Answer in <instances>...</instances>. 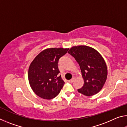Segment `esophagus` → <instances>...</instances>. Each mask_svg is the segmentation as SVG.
Wrapping results in <instances>:
<instances>
[{"label":"esophagus","instance_id":"obj_1","mask_svg":"<svg viewBox=\"0 0 127 127\" xmlns=\"http://www.w3.org/2000/svg\"><path fill=\"white\" fill-rule=\"evenodd\" d=\"M74 80H75V78H73L72 79H70V80L69 81V83H73L74 81Z\"/></svg>","mask_w":127,"mask_h":127}]
</instances>
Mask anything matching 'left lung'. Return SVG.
Returning a JSON list of instances; mask_svg holds the SVG:
<instances>
[{"mask_svg":"<svg viewBox=\"0 0 127 127\" xmlns=\"http://www.w3.org/2000/svg\"><path fill=\"white\" fill-rule=\"evenodd\" d=\"M68 53L80 66L84 83L78 91L87 96L97 94L104 86L107 76L106 64L101 55L86 45L72 46Z\"/></svg>","mask_w":127,"mask_h":127,"instance_id":"1","label":"left lung"}]
</instances>
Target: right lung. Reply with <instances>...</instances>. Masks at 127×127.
I'll use <instances>...</instances> for the list:
<instances>
[{"instance_id":"1","label":"right lung","mask_w":127,"mask_h":127,"mask_svg":"<svg viewBox=\"0 0 127 127\" xmlns=\"http://www.w3.org/2000/svg\"><path fill=\"white\" fill-rule=\"evenodd\" d=\"M68 48H48L42 50L30 64L28 78L30 87L40 97L50 100L56 97L64 84L59 76L58 63Z\"/></svg>"}]
</instances>
